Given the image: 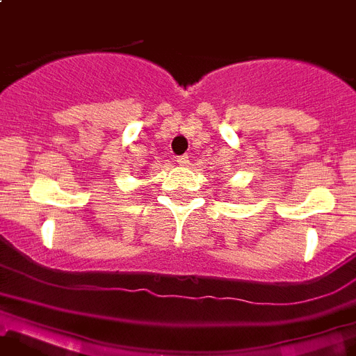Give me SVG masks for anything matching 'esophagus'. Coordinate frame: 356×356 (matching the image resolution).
Masks as SVG:
<instances>
[{"label":"esophagus","mask_w":356,"mask_h":356,"mask_svg":"<svg viewBox=\"0 0 356 356\" xmlns=\"http://www.w3.org/2000/svg\"><path fill=\"white\" fill-rule=\"evenodd\" d=\"M188 162H191V159H188V155L178 156V164H180V165H188Z\"/></svg>","instance_id":"1"}]
</instances>
